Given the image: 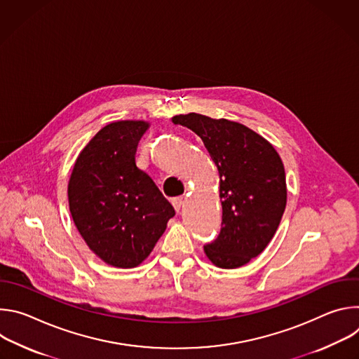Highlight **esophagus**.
I'll list each match as a JSON object with an SVG mask.
<instances>
[{"instance_id": "esophagus-1", "label": "esophagus", "mask_w": 359, "mask_h": 359, "mask_svg": "<svg viewBox=\"0 0 359 359\" xmlns=\"http://www.w3.org/2000/svg\"><path fill=\"white\" fill-rule=\"evenodd\" d=\"M172 204H173L175 210L179 213V210L182 209V204H183V197H182V196H179V197H173V198H172Z\"/></svg>"}]
</instances>
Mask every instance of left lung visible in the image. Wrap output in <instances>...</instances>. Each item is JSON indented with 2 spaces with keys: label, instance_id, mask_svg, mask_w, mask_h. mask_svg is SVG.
<instances>
[{
  "label": "left lung",
  "instance_id": "obj_1",
  "mask_svg": "<svg viewBox=\"0 0 359 359\" xmlns=\"http://www.w3.org/2000/svg\"><path fill=\"white\" fill-rule=\"evenodd\" d=\"M206 146L220 175L222 230L204 245L220 269H237L264 251L287 204L285 172L270 142L247 126L200 114L173 118Z\"/></svg>",
  "mask_w": 359,
  "mask_h": 359
}]
</instances>
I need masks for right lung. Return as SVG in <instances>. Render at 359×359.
I'll return each instance as SVG.
<instances>
[{
	"label": "right lung",
	"mask_w": 359,
	"mask_h": 359,
	"mask_svg": "<svg viewBox=\"0 0 359 359\" xmlns=\"http://www.w3.org/2000/svg\"><path fill=\"white\" fill-rule=\"evenodd\" d=\"M144 121L102 128L82 149L68 183L69 210L88 247L118 269L139 266L166 230L175 209L135 155Z\"/></svg>",
	"instance_id": "add662e5"
}]
</instances>
